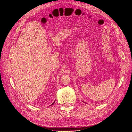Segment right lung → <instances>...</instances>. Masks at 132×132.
Wrapping results in <instances>:
<instances>
[{"instance_id":"1","label":"right lung","mask_w":132,"mask_h":132,"mask_svg":"<svg viewBox=\"0 0 132 132\" xmlns=\"http://www.w3.org/2000/svg\"><path fill=\"white\" fill-rule=\"evenodd\" d=\"M54 102H55V101H54V102H53V103H52V104L51 105H53L54 104Z\"/></svg>"}]
</instances>
